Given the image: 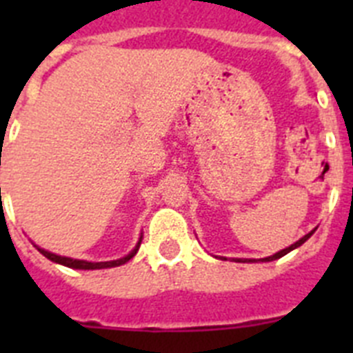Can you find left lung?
<instances>
[{
    "mask_svg": "<svg viewBox=\"0 0 353 353\" xmlns=\"http://www.w3.org/2000/svg\"><path fill=\"white\" fill-rule=\"evenodd\" d=\"M313 233H314V230H313V232H310V233H307V235H304V236H302L301 240H297V242H295V244H292V245H290V248L283 249V251L276 252V254H272V256H269V258H261V261H272V260H277V258H283V256H285V254H288L290 251H293V249H295V248H299V245H302V244H304L305 240L310 239V236L313 235ZM235 261H242V263H245V261H254V260H240V258H235Z\"/></svg>",
    "mask_w": 353,
    "mask_h": 353,
    "instance_id": "1",
    "label": "left lung"
}]
</instances>
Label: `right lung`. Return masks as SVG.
<instances>
[{"label": "right lung", "mask_w": 353, "mask_h": 353, "mask_svg": "<svg viewBox=\"0 0 353 353\" xmlns=\"http://www.w3.org/2000/svg\"><path fill=\"white\" fill-rule=\"evenodd\" d=\"M139 244H141V240L138 242V245H136V249H134L130 254H127L125 258H120V260H113V261H101V263H92V261H84V260H72V258H65V256H58V254H52V252L46 251V249H39L40 252H42L43 256L49 258L51 261H54V263H61L65 265V267H70V269H81V270H95V269H108V267H118V265L125 263V261H129L130 258L138 252L139 249Z\"/></svg>", "instance_id": "1"}]
</instances>
